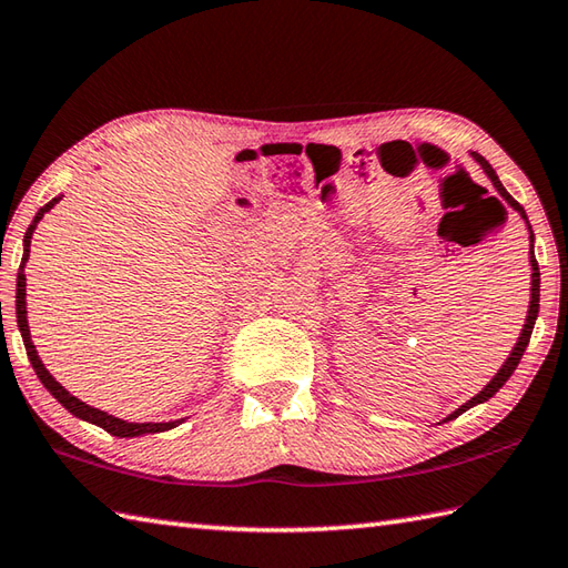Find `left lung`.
Instances as JSON below:
<instances>
[{
    "instance_id": "8db88e82",
    "label": "left lung",
    "mask_w": 568,
    "mask_h": 568,
    "mask_svg": "<svg viewBox=\"0 0 568 568\" xmlns=\"http://www.w3.org/2000/svg\"><path fill=\"white\" fill-rule=\"evenodd\" d=\"M474 159L480 163V168H484L486 171V175L490 178V183H493V187L498 190V195L510 204V207L523 216L525 220V224H527V229H529V263H532V287H529V310H527V320H525V327H523V334H520V339H517V344H515V348L510 352V356L505 358V364H503V368L496 373V376H493V381L486 385L484 390H480L478 395H474L470 397L468 403H464L462 407L456 409V413H452L449 417L446 419H454V417H458L462 413H466L468 407H474V405H478V403H486L488 397H493L496 395L503 385H505V381H508L510 376H513V371L517 368V364H520V358H523V354H525V348H527V344H529V336H532V329H535V320H537V312H539V265H537V258H535V234H532V226H529V220H527V214H525V210H523V204L517 202L508 190L503 187V183L498 180V175H496V171H493L490 168V163L484 159V155H478V153H474Z\"/></svg>"
}]
</instances>
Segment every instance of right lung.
<instances>
[{
    "mask_svg": "<svg viewBox=\"0 0 568 568\" xmlns=\"http://www.w3.org/2000/svg\"><path fill=\"white\" fill-rule=\"evenodd\" d=\"M60 200H63V195L53 197L51 202L45 204V207H41L39 212H36L33 222L27 229V236H23V258H21L19 275H17V322H19L21 339H23V346H27V354H29V361H31L33 371H36V376H39V381L45 385V390H51V395L55 397L60 405L68 409V413H72V415L84 419V422H92V425H98L104 432L114 434V437H141V434H153V432H165V429L178 427L183 419H178V422H126V419H119L114 415H106V413H102V409H98V407L84 405L82 400H78L75 395H70L63 388V385H60L51 376V373H48V368L43 366V361L39 358V354H36V346H33L31 334H29V322H27V275H23V265H27V261H29L31 236H33L36 224H39L43 220V214L48 210H53V204H58Z\"/></svg>",
    "mask_w": 568,
    "mask_h": 568,
    "instance_id": "add662e5",
    "label": "right lung"
}]
</instances>
